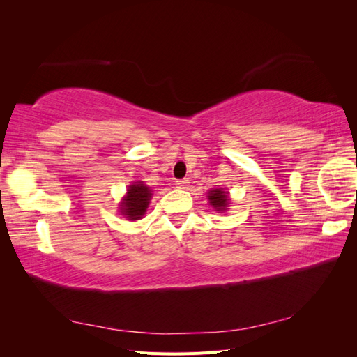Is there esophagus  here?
I'll use <instances>...</instances> for the list:
<instances>
[{
  "instance_id": "34e87169",
  "label": "esophagus",
  "mask_w": 357,
  "mask_h": 357,
  "mask_svg": "<svg viewBox=\"0 0 357 357\" xmlns=\"http://www.w3.org/2000/svg\"><path fill=\"white\" fill-rule=\"evenodd\" d=\"M188 186H189V180H186V178H181V180L176 181V188H178V189H188Z\"/></svg>"
}]
</instances>
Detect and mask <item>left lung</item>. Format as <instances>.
Masks as SVG:
<instances>
[{
  "label": "left lung",
  "mask_w": 357,
  "mask_h": 357,
  "mask_svg": "<svg viewBox=\"0 0 357 357\" xmlns=\"http://www.w3.org/2000/svg\"><path fill=\"white\" fill-rule=\"evenodd\" d=\"M208 201H210V205H213V208L219 213L228 210V207H229V197H228V192H226L225 189L210 190Z\"/></svg>",
  "instance_id": "obj_1"
}]
</instances>
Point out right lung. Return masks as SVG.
<instances>
[{
	"mask_svg": "<svg viewBox=\"0 0 357 357\" xmlns=\"http://www.w3.org/2000/svg\"><path fill=\"white\" fill-rule=\"evenodd\" d=\"M150 199H152V189L143 181H135L128 188L119 210L128 220H139L146 214Z\"/></svg>",
	"mask_w": 357,
	"mask_h": 357,
	"instance_id": "1",
	"label": "right lung"
}]
</instances>
